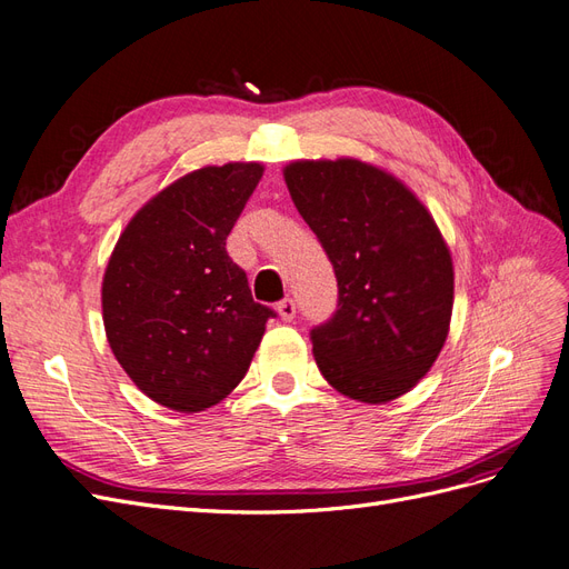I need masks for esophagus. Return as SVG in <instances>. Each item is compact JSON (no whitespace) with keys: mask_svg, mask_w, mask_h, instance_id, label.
Listing matches in <instances>:
<instances>
[{"mask_svg":"<svg viewBox=\"0 0 569 569\" xmlns=\"http://www.w3.org/2000/svg\"><path fill=\"white\" fill-rule=\"evenodd\" d=\"M278 313H280V318H282L284 322H291V320H295V316H297V303L291 301V299L280 301V303H278Z\"/></svg>","mask_w":569,"mask_h":569,"instance_id":"34e87169","label":"esophagus"}]
</instances>
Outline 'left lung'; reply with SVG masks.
Segmentation results:
<instances>
[{"label": "left lung", "instance_id": "obj_1", "mask_svg": "<svg viewBox=\"0 0 569 569\" xmlns=\"http://www.w3.org/2000/svg\"><path fill=\"white\" fill-rule=\"evenodd\" d=\"M282 176L337 274V313L311 332L322 377L353 401L399 399L451 327L453 258L437 220L403 180L353 157L289 161Z\"/></svg>", "mask_w": 569, "mask_h": 569}]
</instances>
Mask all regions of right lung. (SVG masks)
<instances>
[{
    "label": "right lung",
    "instance_id": "add662e5",
    "mask_svg": "<svg viewBox=\"0 0 569 569\" xmlns=\"http://www.w3.org/2000/svg\"><path fill=\"white\" fill-rule=\"evenodd\" d=\"M266 166H203L153 194L109 256L101 318L134 387L178 412L220 403L244 380L270 308L256 303L226 239Z\"/></svg>",
    "mask_w": 569,
    "mask_h": 569
}]
</instances>
